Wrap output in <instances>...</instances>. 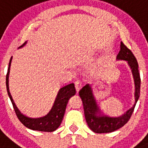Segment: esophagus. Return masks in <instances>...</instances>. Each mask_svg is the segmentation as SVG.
I'll list each match as a JSON object with an SVG mask.
<instances>
[{
	"label": "esophagus",
	"instance_id": "1",
	"mask_svg": "<svg viewBox=\"0 0 148 148\" xmlns=\"http://www.w3.org/2000/svg\"><path fill=\"white\" fill-rule=\"evenodd\" d=\"M82 87V83L80 81V80H77V81L75 82V89H76L77 92L80 91V89H81Z\"/></svg>",
	"mask_w": 148,
	"mask_h": 148
}]
</instances>
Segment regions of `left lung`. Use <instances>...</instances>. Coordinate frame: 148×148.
Listing matches in <instances>:
<instances>
[{"label":"left lung","mask_w":148,"mask_h":148,"mask_svg":"<svg viewBox=\"0 0 148 148\" xmlns=\"http://www.w3.org/2000/svg\"><path fill=\"white\" fill-rule=\"evenodd\" d=\"M116 60L126 61L131 69L135 84V103L131 108L120 116H108L104 114L100 108L93 94L92 86L86 84L80 90L79 95L83 101L84 114L88 126L95 133H108L123 127L131 117L135 105L139 99L141 79L138 72V64L132 51L128 49L123 42L120 43V50L116 56Z\"/></svg>","instance_id":"obj_1"}]
</instances>
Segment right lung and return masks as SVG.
Returning <instances> with one entry per match:
<instances>
[{"label": "right lung", "instance_id": "right-lung-1", "mask_svg": "<svg viewBox=\"0 0 148 148\" xmlns=\"http://www.w3.org/2000/svg\"><path fill=\"white\" fill-rule=\"evenodd\" d=\"M26 43H27V41L25 42L23 45L18 47V49L25 46ZM12 59H13V57H11L10 63H9L8 71H7V76H6V85H7V93H8L9 97L10 99L11 102L13 104V108H14L17 117L25 127L28 128L30 130L41 132L55 131L59 127L62 121L68 100L76 94V89L74 87V84H68L59 89L57 93L56 98L53 103V107L47 115L38 117V118H32V117L27 116L18 110L13 101L12 95L10 92V89H9V75H10Z\"/></svg>", "mask_w": 148, "mask_h": 148}]
</instances>
